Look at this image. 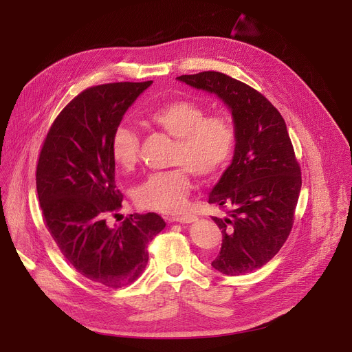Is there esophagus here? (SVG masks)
Listing matches in <instances>:
<instances>
[{
	"mask_svg": "<svg viewBox=\"0 0 352 352\" xmlns=\"http://www.w3.org/2000/svg\"><path fill=\"white\" fill-rule=\"evenodd\" d=\"M168 220H170L171 223H182V224H186V223H193V221H196V216H193V214H185V216L170 217Z\"/></svg>",
	"mask_w": 352,
	"mask_h": 352,
	"instance_id": "obj_1",
	"label": "esophagus"
}]
</instances>
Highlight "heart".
Masks as SVG:
<instances>
[{
  "mask_svg": "<svg viewBox=\"0 0 352 352\" xmlns=\"http://www.w3.org/2000/svg\"><path fill=\"white\" fill-rule=\"evenodd\" d=\"M144 122L175 139L168 171L150 174L133 190L139 208L160 213H178L188 205L190 174L208 179L221 173L232 159L236 129L227 114L206 116L205 107L186 98L170 100L144 113ZM140 138L126 125L111 135L110 148L117 166L131 171L139 160Z\"/></svg>",
  "mask_w": 352,
  "mask_h": 352,
  "instance_id": "b5f03b06",
  "label": "heart"
}]
</instances>
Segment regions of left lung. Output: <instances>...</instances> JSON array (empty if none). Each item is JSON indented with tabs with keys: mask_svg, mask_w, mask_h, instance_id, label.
I'll use <instances>...</instances> for the list:
<instances>
[{
	"mask_svg": "<svg viewBox=\"0 0 352 352\" xmlns=\"http://www.w3.org/2000/svg\"><path fill=\"white\" fill-rule=\"evenodd\" d=\"M177 79L214 93L231 110L234 157L209 195V204L228 214L213 217L223 242L212 266L227 276L250 273L273 259L294 224L302 178L287 125L262 93L226 74L206 71Z\"/></svg>",
	"mask_w": 352,
	"mask_h": 352,
	"instance_id": "obj_1",
	"label": "left lung"
}]
</instances>
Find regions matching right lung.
<instances>
[{"label":"right lung","instance_id":"1","mask_svg":"<svg viewBox=\"0 0 352 352\" xmlns=\"http://www.w3.org/2000/svg\"><path fill=\"white\" fill-rule=\"evenodd\" d=\"M150 85L117 82L79 93L50 128L36 168L44 224L61 254L83 277L110 288L143 273L147 243L166 227L156 213L131 214L118 227L106 223L122 206L111 135Z\"/></svg>","mask_w":352,"mask_h":352}]
</instances>
